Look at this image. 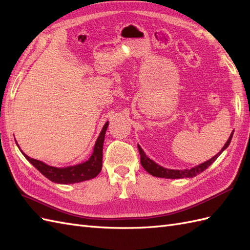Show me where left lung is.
Here are the masks:
<instances>
[{
  "mask_svg": "<svg viewBox=\"0 0 250 250\" xmlns=\"http://www.w3.org/2000/svg\"><path fill=\"white\" fill-rule=\"evenodd\" d=\"M232 133L230 134V137L229 138L228 142L225 143V145L223 146V148L221 149V151L219 153H217L214 157H211L210 160H208V162H204L200 165H198L197 167H194L190 170H171V169H166L164 167H161L160 165H157L156 163H154L152 160L145 154L143 149L141 147H139V152L141 155V164L143 166V168L145 169L149 174L156 177H164V178H171V179H176V178H184V177H194L196 175H198L201 172H203L206 169H208L209 166L213 164L217 157L221 154V152H223V150L228 148V146L229 145V143L231 141L232 138Z\"/></svg>",
  "mask_w": 250,
  "mask_h": 250,
  "instance_id": "8db88e82",
  "label": "left lung"
}]
</instances>
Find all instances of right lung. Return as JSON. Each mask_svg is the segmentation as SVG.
<instances>
[{"label": "right lung", "instance_id": "1", "mask_svg": "<svg viewBox=\"0 0 250 250\" xmlns=\"http://www.w3.org/2000/svg\"><path fill=\"white\" fill-rule=\"evenodd\" d=\"M107 126H108V122L105 123V125L102 128V131L100 132L99 138H98L95 144L94 152L92 156L89 157L88 161L82 164L72 166V167H66V168H55L43 164L41 161H37V160H34V158L29 157L25 153L22 154H24V156L27 158V160L31 163L34 167L42 174V175L46 176L48 179L53 181V183L66 185V184L81 183V181L92 179L96 177L102 169L103 142H104V137H105V132H106V129H107Z\"/></svg>", "mask_w": 250, "mask_h": 250}]
</instances>
